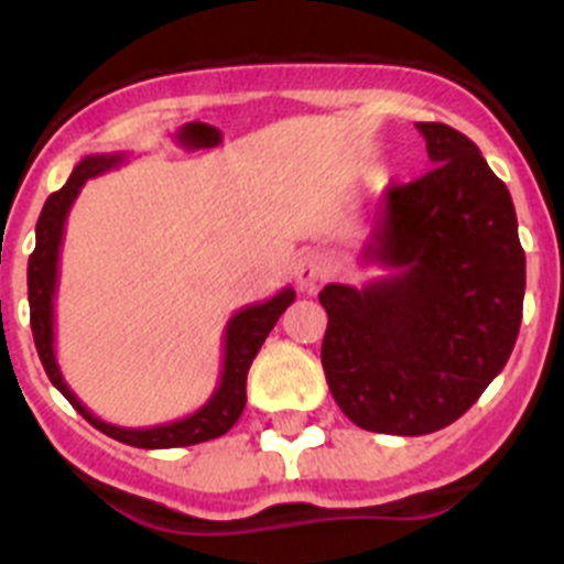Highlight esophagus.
Returning <instances> with one entry per match:
<instances>
[{
  "mask_svg": "<svg viewBox=\"0 0 564 564\" xmlns=\"http://www.w3.org/2000/svg\"><path fill=\"white\" fill-rule=\"evenodd\" d=\"M322 276H325V262H322L318 253H305V257L293 265V279H296V285L302 288V291H313Z\"/></svg>",
  "mask_w": 564,
  "mask_h": 564,
  "instance_id": "1",
  "label": "esophagus"
}]
</instances>
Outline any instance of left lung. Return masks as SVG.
Instances as JSON below:
<instances>
[{
	"label": "left lung",
	"mask_w": 564,
	"mask_h": 564,
	"mask_svg": "<svg viewBox=\"0 0 564 564\" xmlns=\"http://www.w3.org/2000/svg\"><path fill=\"white\" fill-rule=\"evenodd\" d=\"M435 163L390 186L364 262L387 276L330 282L322 367L341 412L381 435H430L455 423L514 350L525 251L506 183L446 123H417Z\"/></svg>",
	"instance_id": "obj_1"
}]
</instances>
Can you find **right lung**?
<instances>
[{"label": "right lung", "mask_w": 564, "mask_h": 564, "mask_svg": "<svg viewBox=\"0 0 564 564\" xmlns=\"http://www.w3.org/2000/svg\"><path fill=\"white\" fill-rule=\"evenodd\" d=\"M127 163V154L112 152V154H87L69 181L64 183L58 192H53L44 203L42 214L36 223V251L30 253L28 262V302H30V330H33V341H36L39 358L44 364V372L53 381L58 392L67 398L84 417H87L98 432L115 437V441L127 443V446H138V449H177V446H194V443L214 441V437L226 435L234 423L239 421L242 410H246V378L251 370V361L257 358L259 347L273 330L279 316L291 307L296 299L293 288H282L276 296L268 302H257L242 311L234 313L228 318L226 333H223V372L217 390L212 392L200 410L192 412L188 417L181 421L158 423V426H115V423L101 421L78 401V395L67 387L62 370L56 361V299L58 288V253H62V239H64V223L67 214L76 203L78 192L89 177L118 169Z\"/></svg>", "instance_id": "add662e5"}]
</instances>
